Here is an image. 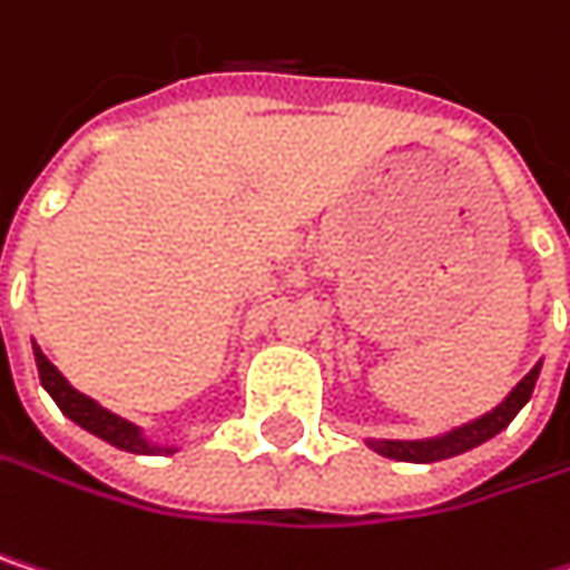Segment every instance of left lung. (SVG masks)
<instances>
[{
    "mask_svg": "<svg viewBox=\"0 0 570 570\" xmlns=\"http://www.w3.org/2000/svg\"><path fill=\"white\" fill-rule=\"evenodd\" d=\"M538 366H531V373L514 386L512 393L505 396L502 405H495L492 412H485L482 419L462 425V429H452L449 435L442 439H419V442H393V439H373L370 449H376L380 455L386 459H399V462H442V459H452V455H462L482 442H489L492 435H499L514 415L521 412V405L531 399L534 393V380H538Z\"/></svg>",
    "mask_w": 570,
    "mask_h": 570,
    "instance_id": "8db88e82",
    "label": "left lung"
}]
</instances>
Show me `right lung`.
Wrapping results in <instances>:
<instances>
[{
    "mask_svg": "<svg viewBox=\"0 0 570 570\" xmlns=\"http://www.w3.org/2000/svg\"><path fill=\"white\" fill-rule=\"evenodd\" d=\"M32 350H36V366H39V380H42V386L49 390V396L56 399V405L65 412V415H68V419H71V422H78V425H81V429H88L91 435H98V439L111 442L115 449L138 452V455H155V452H161L158 445H148V442L141 439L138 425L125 422L121 415H115V412L101 409L95 399H88L85 393H78L75 386H68V380H65L56 366L46 360V353H42L39 346H32ZM165 452H171V449H165Z\"/></svg>",
    "mask_w": 570,
    "mask_h": 570,
    "instance_id": "1",
    "label": "right lung"
}]
</instances>
